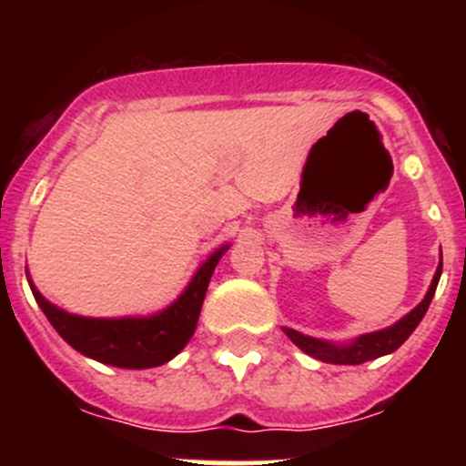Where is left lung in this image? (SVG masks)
Wrapping results in <instances>:
<instances>
[{"label":"left lung","mask_w":466,"mask_h":466,"mask_svg":"<svg viewBox=\"0 0 466 466\" xmlns=\"http://www.w3.org/2000/svg\"><path fill=\"white\" fill-rule=\"evenodd\" d=\"M441 275V261L437 266V272L431 281V289L426 293V298L412 309L408 316H403L401 320L388 329H380V331L374 333H363V336L356 338L354 342L350 345H333V342L327 340H318V338L311 336H304V333L295 331V329L284 327V333L304 351V354L313 356V359L322 360V363H333V365H360L365 360H374L379 356L385 354H392L394 350L403 345L408 340L412 331L417 329V324L421 322V318L426 316L431 307V299H433L435 289H437V281H440Z\"/></svg>","instance_id":"obj_1"}]
</instances>
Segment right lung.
<instances>
[{"label":"right lung","instance_id":"obj_1","mask_svg":"<svg viewBox=\"0 0 466 466\" xmlns=\"http://www.w3.org/2000/svg\"><path fill=\"white\" fill-rule=\"evenodd\" d=\"M228 248L229 246L218 248L198 268L185 293L171 307L148 318H112L110 320V318L74 316L42 298L31 279L29 284L33 298L40 304L51 327L83 356L126 370L157 368L180 354L182 347L194 336L207 286L214 275L216 263L220 261Z\"/></svg>","mask_w":466,"mask_h":466}]
</instances>
